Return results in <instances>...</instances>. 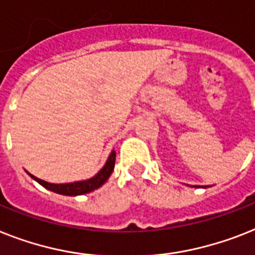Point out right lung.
Returning a JSON list of instances; mask_svg holds the SVG:
<instances>
[{"instance_id": "1", "label": "right lung", "mask_w": 255, "mask_h": 255, "mask_svg": "<svg viewBox=\"0 0 255 255\" xmlns=\"http://www.w3.org/2000/svg\"><path fill=\"white\" fill-rule=\"evenodd\" d=\"M115 157H117V153L115 150L110 153L109 158H107L106 163L103 165V167L101 170L94 175V177L89 178V179H85V181H77L72 182V183H49V182H45L43 179H39L35 175L30 174L28 171H26L27 174L30 175L32 179L38 182L39 185H41L44 188L49 190V191H53L56 194H60V195H67V196H77V195H84V194H88V192H92L97 188H99L101 186L105 183L110 178L111 173L114 171V166H115Z\"/></svg>"}]
</instances>
